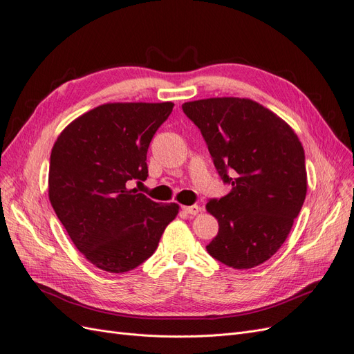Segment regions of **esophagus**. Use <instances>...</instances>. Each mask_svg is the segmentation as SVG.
I'll return each mask as SVG.
<instances>
[{
	"instance_id": "obj_1",
	"label": "esophagus",
	"mask_w": 354,
	"mask_h": 354,
	"mask_svg": "<svg viewBox=\"0 0 354 354\" xmlns=\"http://www.w3.org/2000/svg\"><path fill=\"white\" fill-rule=\"evenodd\" d=\"M183 211L190 214V216H198V214L201 212V207L198 205H190V207H183Z\"/></svg>"
}]
</instances>
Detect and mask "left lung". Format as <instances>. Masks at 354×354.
Masks as SVG:
<instances>
[{
	"mask_svg": "<svg viewBox=\"0 0 354 354\" xmlns=\"http://www.w3.org/2000/svg\"><path fill=\"white\" fill-rule=\"evenodd\" d=\"M183 112L205 138L218 174L232 190L211 199L218 221L211 257L233 269H252L281 248L307 194L301 142L279 116L251 99L187 102Z\"/></svg>",
	"mask_w": 354,
	"mask_h": 354,
	"instance_id": "8db88e82",
	"label": "left lung"
}]
</instances>
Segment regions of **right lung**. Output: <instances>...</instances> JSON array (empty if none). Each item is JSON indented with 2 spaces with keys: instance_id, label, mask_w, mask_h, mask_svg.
I'll return each instance as SVG.
<instances>
[{
  "instance_id": "1",
  "label": "right lung",
  "mask_w": 354,
  "mask_h": 354,
  "mask_svg": "<svg viewBox=\"0 0 354 354\" xmlns=\"http://www.w3.org/2000/svg\"><path fill=\"white\" fill-rule=\"evenodd\" d=\"M174 103H106L72 121L51 149L48 198L73 245L109 273L151 257L177 203H158L128 181L147 178L146 155Z\"/></svg>"
}]
</instances>
